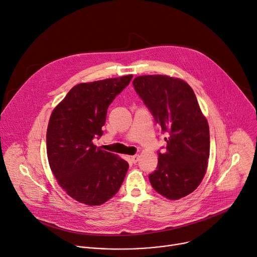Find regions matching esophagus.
<instances>
[{
  "label": "esophagus",
  "instance_id": "obj_1",
  "mask_svg": "<svg viewBox=\"0 0 257 257\" xmlns=\"http://www.w3.org/2000/svg\"><path fill=\"white\" fill-rule=\"evenodd\" d=\"M139 155H138V154H136V155H133L132 156V162L134 163V164H137L138 163V161H139Z\"/></svg>",
  "mask_w": 257,
  "mask_h": 257
}]
</instances>
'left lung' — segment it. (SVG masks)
Returning <instances> with one entry per match:
<instances>
[{"label":"left lung","mask_w":257,"mask_h":257,"mask_svg":"<svg viewBox=\"0 0 257 257\" xmlns=\"http://www.w3.org/2000/svg\"><path fill=\"white\" fill-rule=\"evenodd\" d=\"M134 88L167 134V147L149 175L155 191L179 200L202 182L210 154L209 124L192 88L181 79L147 75L134 79Z\"/></svg>","instance_id":"1"}]
</instances>
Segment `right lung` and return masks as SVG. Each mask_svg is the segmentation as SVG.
Listing matches in <instances>:
<instances>
[{
    "instance_id": "1",
    "label": "right lung",
    "mask_w": 257,
    "mask_h": 257,
    "mask_svg": "<svg viewBox=\"0 0 257 257\" xmlns=\"http://www.w3.org/2000/svg\"><path fill=\"white\" fill-rule=\"evenodd\" d=\"M133 75L75 85L53 110L46 134L47 157L58 184L74 200L102 205L119 190L128 164L96 148L107 110Z\"/></svg>"
}]
</instances>
